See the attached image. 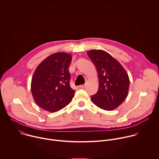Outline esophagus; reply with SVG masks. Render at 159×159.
Segmentation results:
<instances>
[{
    "label": "esophagus",
    "instance_id": "obj_1",
    "mask_svg": "<svg viewBox=\"0 0 159 159\" xmlns=\"http://www.w3.org/2000/svg\"><path fill=\"white\" fill-rule=\"evenodd\" d=\"M79 87L81 88V89H84V88L85 87V85H80L79 86Z\"/></svg>",
    "mask_w": 159,
    "mask_h": 159
}]
</instances>
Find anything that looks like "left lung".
Segmentation results:
<instances>
[{
  "label": "left lung",
  "instance_id": "left-lung-1",
  "mask_svg": "<svg viewBox=\"0 0 159 159\" xmlns=\"http://www.w3.org/2000/svg\"><path fill=\"white\" fill-rule=\"evenodd\" d=\"M87 55L96 66L99 77L98 91L91 100L101 109L114 110L128 96V75L120 62L104 50H90Z\"/></svg>",
  "mask_w": 159,
  "mask_h": 159
}]
</instances>
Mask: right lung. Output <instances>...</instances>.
<instances>
[{
    "instance_id": "1",
    "label": "right lung",
    "mask_w": 159,
    "mask_h": 159,
    "mask_svg": "<svg viewBox=\"0 0 159 159\" xmlns=\"http://www.w3.org/2000/svg\"><path fill=\"white\" fill-rule=\"evenodd\" d=\"M72 58L69 53L58 52L45 58L37 66L31 89L34 100L42 109L57 112L69 104L74 97L69 70Z\"/></svg>"
}]
</instances>
